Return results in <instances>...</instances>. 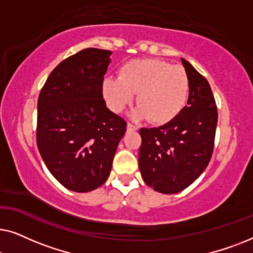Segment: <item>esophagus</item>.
Listing matches in <instances>:
<instances>
[{
	"mask_svg": "<svg viewBox=\"0 0 253 253\" xmlns=\"http://www.w3.org/2000/svg\"><path fill=\"white\" fill-rule=\"evenodd\" d=\"M126 127H127V131H137L138 130V126H134V124H132V123H127Z\"/></svg>",
	"mask_w": 253,
	"mask_h": 253,
	"instance_id": "1",
	"label": "esophagus"
}]
</instances>
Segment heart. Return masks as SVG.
Wrapping results in <instances>:
<instances>
[{
  "instance_id": "heart-1",
  "label": "heart",
  "mask_w": 253,
  "mask_h": 253,
  "mask_svg": "<svg viewBox=\"0 0 253 253\" xmlns=\"http://www.w3.org/2000/svg\"><path fill=\"white\" fill-rule=\"evenodd\" d=\"M102 94L112 112L122 113L137 94L134 120L147 117L155 124L170 122L184 108L189 95V77L181 65L155 58L133 60L124 64L120 77H106Z\"/></svg>"
}]
</instances>
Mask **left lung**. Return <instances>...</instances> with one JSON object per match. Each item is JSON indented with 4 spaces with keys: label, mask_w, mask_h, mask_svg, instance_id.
I'll return each mask as SVG.
<instances>
[{
    "label": "left lung",
    "mask_w": 253,
    "mask_h": 253,
    "mask_svg": "<svg viewBox=\"0 0 253 253\" xmlns=\"http://www.w3.org/2000/svg\"><path fill=\"white\" fill-rule=\"evenodd\" d=\"M189 77L188 105L174 120L158 127H141L139 170L155 191L171 195L192 184L213 153L217 110L209 82L184 58Z\"/></svg>",
    "instance_id": "1"
}]
</instances>
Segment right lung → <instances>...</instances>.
Wrapping results in <instances>:
<instances>
[{
	"instance_id": "add662e5",
	"label": "right lung",
	"mask_w": 253,
	"mask_h": 253,
	"mask_svg": "<svg viewBox=\"0 0 253 253\" xmlns=\"http://www.w3.org/2000/svg\"><path fill=\"white\" fill-rule=\"evenodd\" d=\"M110 50L87 48L51 71L38 99L37 144L65 188L88 192L107 181L126 122L106 107L102 82Z\"/></svg>"
}]
</instances>
